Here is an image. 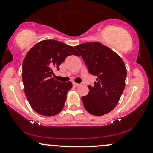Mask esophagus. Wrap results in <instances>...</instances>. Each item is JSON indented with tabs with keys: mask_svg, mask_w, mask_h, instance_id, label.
Masks as SVG:
<instances>
[{
	"mask_svg": "<svg viewBox=\"0 0 153 153\" xmlns=\"http://www.w3.org/2000/svg\"><path fill=\"white\" fill-rule=\"evenodd\" d=\"M73 85H74L75 87H78V86H80V84H79V83H75V82H73Z\"/></svg>",
	"mask_w": 153,
	"mask_h": 153,
	"instance_id": "1",
	"label": "esophagus"
}]
</instances>
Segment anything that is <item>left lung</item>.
Wrapping results in <instances>:
<instances>
[{"mask_svg": "<svg viewBox=\"0 0 153 153\" xmlns=\"http://www.w3.org/2000/svg\"><path fill=\"white\" fill-rule=\"evenodd\" d=\"M80 53L88 71L96 76L94 86L82 96L83 106L92 115L106 114L115 108L125 86L124 62L113 50L102 44L87 42L75 47Z\"/></svg>", "mask_w": 153, "mask_h": 153, "instance_id": "8db88e82", "label": "left lung"}]
</instances>
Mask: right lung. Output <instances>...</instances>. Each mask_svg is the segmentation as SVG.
<instances>
[{
	"instance_id": "1",
	"label": "right lung",
	"mask_w": 153,
	"mask_h": 153,
	"mask_svg": "<svg viewBox=\"0 0 153 153\" xmlns=\"http://www.w3.org/2000/svg\"><path fill=\"white\" fill-rule=\"evenodd\" d=\"M70 55H80L73 47L53 39L43 40L26 54L22 65L24 93L31 108L43 116H54L64 107L71 82L55 80L53 71Z\"/></svg>"
}]
</instances>
